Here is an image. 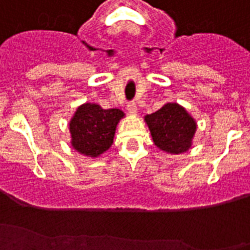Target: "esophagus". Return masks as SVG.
Wrapping results in <instances>:
<instances>
[{
  "instance_id": "obj_1",
  "label": "esophagus",
  "mask_w": 250,
  "mask_h": 250,
  "mask_svg": "<svg viewBox=\"0 0 250 250\" xmlns=\"http://www.w3.org/2000/svg\"><path fill=\"white\" fill-rule=\"evenodd\" d=\"M127 111H128L131 115H136V113H137V105H136L135 103H129V104L127 105Z\"/></svg>"
}]
</instances>
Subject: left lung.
<instances>
[{
	"mask_svg": "<svg viewBox=\"0 0 250 250\" xmlns=\"http://www.w3.org/2000/svg\"><path fill=\"white\" fill-rule=\"evenodd\" d=\"M154 145L168 154H184L191 149L196 121L177 103H167L153 114L144 117Z\"/></svg>",
	"mask_w": 250,
	"mask_h": 250,
	"instance_id": "obj_1",
	"label": "left lung"
}]
</instances>
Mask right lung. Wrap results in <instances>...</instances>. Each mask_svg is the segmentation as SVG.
<instances>
[{
	"mask_svg": "<svg viewBox=\"0 0 250 250\" xmlns=\"http://www.w3.org/2000/svg\"><path fill=\"white\" fill-rule=\"evenodd\" d=\"M123 118L121 109H103L93 103L79 105L69 122L70 145L84 157L99 158L113 145L117 125Z\"/></svg>",
	"mask_w": 250,
	"mask_h": 250,
	"instance_id": "obj_1",
	"label": "right lung"
}]
</instances>
